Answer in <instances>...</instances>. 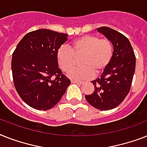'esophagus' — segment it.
<instances>
[{
    "instance_id": "esophagus-1",
    "label": "esophagus",
    "mask_w": 147,
    "mask_h": 147,
    "mask_svg": "<svg viewBox=\"0 0 147 147\" xmlns=\"http://www.w3.org/2000/svg\"><path fill=\"white\" fill-rule=\"evenodd\" d=\"M71 83H73V84H84V82H80V81H76V80H71Z\"/></svg>"
}]
</instances>
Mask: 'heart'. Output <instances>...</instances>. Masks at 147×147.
<instances>
[{
	"mask_svg": "<svg viewBox=\"0 0 147 147\" xmlns=\"http://www.w3.org/2000/svg\"><path fill=\"white\" fill-rule=\"evenodd\" d=\"M82 57V66L75 68L68 73L74 79H89L94 74L98 75L109 66L113 56V45L108 39H100L94 35H83L74 40L70 47H59L57 59L59 67L69 71L75 65V57Z\"/></svg>",
	"mask_w": 147,
	"mask_h": 147,
	"instance_id": "obj_1",
	"label": "heart"
}]
</instances>
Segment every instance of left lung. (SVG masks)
Segmentation results:
<instances>
[{
	"label": "left lung",
	"mask_w": 147,
	"mask_h": 147,
	"mask_svg": "<svg viewBox=\"0 0 147 147\" xmlns=\"http://www.w3.org/2000/svg\"><path fill=\"white\" fill-rule=\"evenodd\" d=\"M98 32L113 45V56L108 67L99 78L94 80V91L85 98L100 110L118 107L129 93L135 71L136 57L129 40L120 32L109 27H100Z\"/></svg>",
	"instance_id": "left-lung-1"
}]
</instances>
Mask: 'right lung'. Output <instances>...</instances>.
Listing matches in <instances>:
<instances>
[{
	"instance_id": "right-lung-1",
	"label": "right lung",
	"mask_w": 147,
	"mask_h": 147,
	"mask_svg": "<svg viewBox=\"0 0 147 147\" xmlns=\"http://www.w3.org/2000/svg\"><path fill=\"white\" fill-rule=\"evenodd\" d=\"M67 36L41 28L27 33L16 46L11 62L14 86L29 107L38 110L53 108L71 84L57 59V50Z\"/></svg>"
}]
</instances>
